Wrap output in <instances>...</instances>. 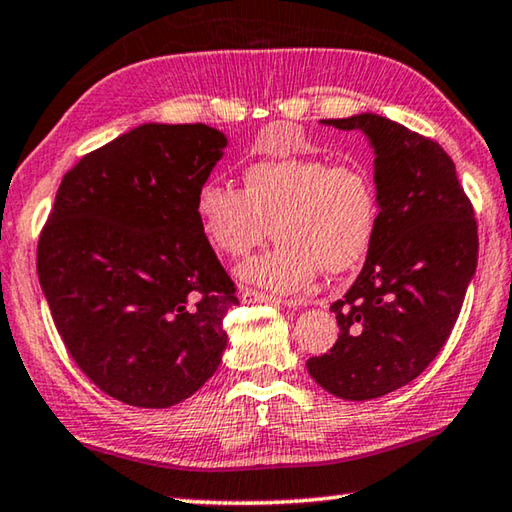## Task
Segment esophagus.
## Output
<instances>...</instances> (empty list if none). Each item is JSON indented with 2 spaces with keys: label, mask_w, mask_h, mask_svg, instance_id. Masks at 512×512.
Returning a JSON list of instances; mask_svg holds the SVG:
<instances>
[{
  "label": "esophagus",
  "mask_w": 512,
  "mask_h": 512,
  "mask_svg": "<svg viewBox=\"0 0 512 512\" xmlns=\"http://www.w3.org/2000/svg\"><path fill=\"white\" fill-rule=\"evenodd\" d=\"M241 298H243V303H278V305H285V307H298V305H303V300L275 298V296L264 294V291H257V289H243V291H241Z\"/></svg>",
  "instance_id": "1"
}]
</instances>
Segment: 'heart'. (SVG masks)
<instances>
[{
  "label": "heart",
  "instance_id": "heart-1",
  "mask_svg": "<svg viewBox=\"0 0 512 512\" xmlns=\"http://www.w3.org/2000/svg\"><path fill=\"white\" fill-rule=\"evenodd\" d=\"M205 239L227 257H243L273 232L278 241L239 273L278 294L305 289L323 269L346 273L367 257L380 223V196L360 161L266 157L243 170V191L205 182L196 193Z\"/></svg>",
  "mask_w": 512,
  "mask_h": 512
}]
</instances>
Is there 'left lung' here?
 <instances>
[{"instance_id": "left-lung-1", "label": "left lung", "mask_w": 512, "mask_h": 512, "mask_svg": "<svg viewBox=\"0 0 512 512\" xmlns=\"http://www.w3.org/2000/svg\"><path fill=\"white\" fill-rule=\"evenodd\" d=\"M323 125L369 139L380 223L358 280L330 305L337 342L307 371L339 399L369 401L408 385L442 351L476 273L478 230L440 143L376 113Z\"/></svg>"}]
</instances>
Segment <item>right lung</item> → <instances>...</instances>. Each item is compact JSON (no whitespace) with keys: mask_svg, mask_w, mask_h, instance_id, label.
Segmentation results:
<instances>
[{"mask_svg":"<svg viewBox=\"0 0 512 512\" xmlns=\"http://www.w3.org/2000/svg\"><path fill=\"white\" fill-rule=\"evenodd\" d=\"M209 125H141L63 175L38 280L72 360L104 394L170 408L214 376L237 287L196 218L223 157Z\"/></svg>","mask_w":512,"mask_h":512,"instance_id":"obj_1","label":"right lung"}]
</instances>
